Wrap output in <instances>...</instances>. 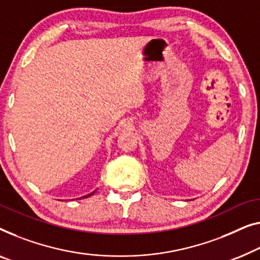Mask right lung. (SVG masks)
Returning <instances> with one entry per match:
<instances>
[{"label": "right lung", "mask_w": 260, "mask_h": 260, "mask_svg": "<svg viewBox=\"0 0 260 260\" xmlns=\"http://www.w3.org/2000/svg\"><path fill=\"white\" fill-rule=\"evenodd\" d=\"M92 193H93V192H92ZM92 193H90V194H88V196H85V197H89V196H91Z\"/></svg>", "instance_id": "1"}]
</instances>
